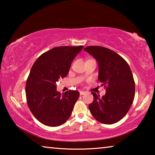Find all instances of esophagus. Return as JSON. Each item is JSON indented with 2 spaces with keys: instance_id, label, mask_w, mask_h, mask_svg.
<instances>
[{
  "instance_id": "34e87169",
  "label": "esophagus",
  "mask_w": 155,
  "mask_h": 155,
  "mask_svg": "<svg viewBox=\"0 0 155 155\" xmlns=\"http://www.w3.org/2000/svg\"><path fill=\"white\" fill-rule=\"evenodd\" d=\"M85 91H80V95H84V94H85Z\"/></svg>"
}]
</instances>
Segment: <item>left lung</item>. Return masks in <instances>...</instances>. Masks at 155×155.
Wrapping results in <instances>:
<instances>
[{"label": "left lung", "instance_id": "1", "mask_svg": "<svg viewBox=\"0 0 155 155\" xmlns=\"http://www.w3.org/2000/svg\"><path fill=\"white\" fill-rule=\"evenodd\" d=\"M87 52L98 61V80L106 89L105 95L96 93L89 109L94 118L105 124L117 122L127 114L135 96V81L127 62L116 52L103 46H87Z\"/></svg>", "mask_w": 155, "mask_h": 155}]
</instances>
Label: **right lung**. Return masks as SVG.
Segmentation results:
<instances>
[{"label": "right lung", "instance_id": "1", "mask_svg": "<svg viewBox=\"0 0 155 155\" xmlns=\"http://www.w3.org/2000/svg\"><path fill=\"white\" fill-rule=\"evenodd\" d=\"M83 48L55 47L39 57L31 68L25 88L27 104L43 124L58 127L69 119L79 92L69 90L61 94L57 91L56 83L66 77L72 61Z\"/></svg>", "mask_w": 155, "mask_h": 155}]
</instances>
